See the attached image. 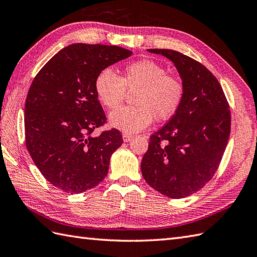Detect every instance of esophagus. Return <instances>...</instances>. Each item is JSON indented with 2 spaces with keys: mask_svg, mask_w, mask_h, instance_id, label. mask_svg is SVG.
Instances as JSON below:
<instances>
[{
  "mask_svg": "<svg viewBox=\"0 0 257 257\" xmlns=\"http://www.w3.org/2000/svg\"><path fill=\"white\" fill-rule=\"evenodd\" d=\"M131 139H133V136L129 134H122V140L124 142H129Z\"/></svg>",
  "mask_w": 257,
  "mask_h": 257,
  "instance_id": "1",
  "label": "esophagus"
}]
</instances>
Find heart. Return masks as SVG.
<instances>
[{"mask_svg": "<svg viewBox=\"0 0 257 257\" xmlns=\"http://www.w3.org/2000/svg\"><path fill=\"white\" fill-rule=\"evenodd\" d=\"M95 92L106 108L116 109L127 92L135 93L133 107H122L109 115L112 127L135 134L150 126L153 119L166 120L175 114L183 96V83L152 60H139L124 67L120 76L105 69L95 79Z\"/></svg>", "mask_w": 257, "mask_h": 257, "instance_id": "heart-1", "label": "heart"}]
</instances>
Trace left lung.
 I'll return each instance as SVG.
<instances>
[{"instance_id":"1","label":"left lung","mask_w":257,"mask_h":257,"mask_svg":"<svg viewBox=\"0 0 257 257\" xmlns=\"http://www.w3.org/2000/svg\"><path fill=\"white\" fill-rule=\"evenodd\" d=\"M148 51L174 63L184 96L170 121L150 137L142 176L162 195L185 198L204 187L218 170L230 136L229 104L205 65L175 50Z\"/></svg>"}]
</instances>
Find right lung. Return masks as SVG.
<instances>
[{"mask_svg":"<svg viewBox=\"0 0 257 257\" xmlns=\"http://www.w3.org/2000/svg\"><path fill=\"white\" fill-rule=\"evenodd\" d=\"M131 55L117 46L73 44L35 76L25 103L26 147L46 180L64 193L98 185L123 143L117 129L92 135L106 121L94 84L100 71Z\"/></svg>","mask_w":257,"mask_h":257,"instance_id":"right-lung-1","label":"right lung"}]
</instances>
